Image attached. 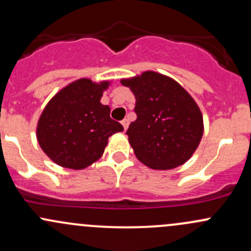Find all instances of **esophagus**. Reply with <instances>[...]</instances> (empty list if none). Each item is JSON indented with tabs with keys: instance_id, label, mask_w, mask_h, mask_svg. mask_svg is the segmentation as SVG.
Masks as SVG:
<instances>
[{
	"instance_id": "34e87169",
	"label": "esophagus",
	"mask_w": 251,
	"mask_h": 251,
	"mask_svg": "<svg viewBox=\"0 0 251 251\" xmlns=\"http://www.w3.org/2000/svg\"><path fill=\"white\" fill-rule=\"evenodd\" d=\"M128 124H130V123H128V120L127 119H124V120H121V125H123L124 126V130H127V127H128Z\"/></svg>"
}]
</instances>
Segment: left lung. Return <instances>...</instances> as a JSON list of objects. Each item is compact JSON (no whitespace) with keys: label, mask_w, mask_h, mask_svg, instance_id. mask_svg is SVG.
Returning <instances> with one entry per match:
<instances>
[{"label":"left lung","mask_w":251,"mask_h":251,"mask_svg":"<svg viewBox=\"0 0 251 251\" xmlns=\"http://www.w3.org/2000/svg\"><path fill=\"white\" fill-rule=\"evenodd\" d=\"M136 98L137 119L126 134L137 158L151 169L186 163L203 133L202 114L194 99L170 77L155 71L121 79Z\"/></svg>","instance_id":"1"}]
</instances>
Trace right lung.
I'll use <instances>...</instances> for the list:
<instances>
[{"instance_id":"right-lung-1","label":"right lung","mask_w":251,"mask_h":251,"mask_svg":"<svg viewBox=\"0 0 251 251\" xmlns=\"http://www.w3.org/2000/svg\"><path fill=\"white\" fill-rule=\"evenodd\" d=\"M109 82L81 78L57 93L46 104L37 126L40 148L54 163L84 169L102 156L108 138L124 131L100 102Z\"/></svg>"}]
</instances>
